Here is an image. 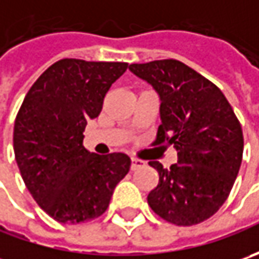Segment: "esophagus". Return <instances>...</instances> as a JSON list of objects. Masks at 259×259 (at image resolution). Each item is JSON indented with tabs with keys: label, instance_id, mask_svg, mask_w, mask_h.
I'll use <instances>...</instances> for the list:
<instances>
[{
	"label": "esophagus",
	"instance_id": "obj_1",
	"mask_svg": "<svg viewBox=\"0 0 259 259\" xmlns=\"http://www.w3.org/2000/svg\"><path fill=\"white\" fill-rule=\"evenodd\" d=\"M145 164L144 160H141V158H137V157H133L131 158V168L133 170H137V168H140V167H143Z\"/></svg>",
	"mask_w": 259,
	"mask_h": 259
}]
</instances>
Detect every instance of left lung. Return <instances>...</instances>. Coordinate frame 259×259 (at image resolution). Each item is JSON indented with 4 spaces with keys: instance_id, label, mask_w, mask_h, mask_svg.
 Wrapping results in <instances>:
<instances>
[{
    "instance_id": "left-lung-1",
    "label": "left lung",
    "mask_w": 259,
    "mask_h": 259,
    "mask_svg": "<svg viewBox=\"0 0 259 259\" xmlns=\"http://www.w3.org/2000/svg\"><path fill=\"white\" fill-rule=\"evenodd\" d=\"M130 70L151 83L161 99V124L151 145H174L179 157L170 168L148 161L158 171L148 204L168 224H202L225 203L239 171V119L218 86L179 60L133 63Z\"/></svg>"
}]
</instances>
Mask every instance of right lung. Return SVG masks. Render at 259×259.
<instances>
[{
    "label": "right lung",
    "instance_id": "obj_1",
    "mask_svg": "<svg viewBox=\"0 0 259 259\" xmlns=\"http://www.w3.org/2000/svg\"><path fill=\"white\" fill-rule=\"evenodd\" d=\"M124 62L62 59L46 69L25 95L14 122V154L25 187L60 224L99 218L116 184L130 171L124 153L98 155L83 147L89 119L124 73Z\"/></svg>",
    "mask_w": 259,
    "mask_h": 259
}]
</instances>
